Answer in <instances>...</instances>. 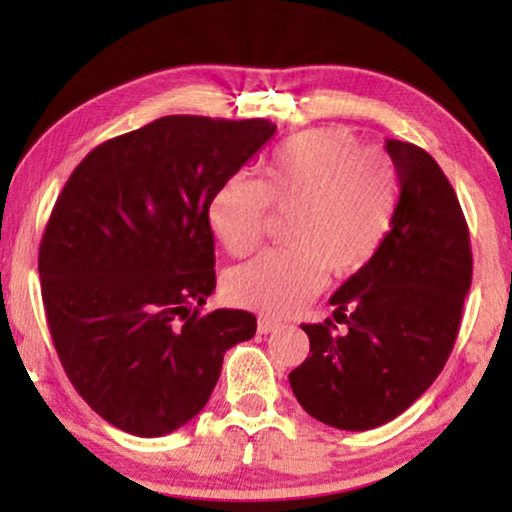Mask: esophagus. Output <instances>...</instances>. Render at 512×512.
Listing matches in <instances>:
<instances>
[{"label":"esophagus","mask_w":512,"mask_h":512,"mask_svg":"<svg viewBox=\"0 0 512 512\" xmlns=\"http://www.w3.org/2000/svg\"><path fill=\"white\" fill-rule=\"evenodd\" d=\"M277 328H282V324H279V321H275V319H268V317L258 319V333H261V335L275 333Z\"/></svg>","instance_id":"obj_1"}]
</instances>
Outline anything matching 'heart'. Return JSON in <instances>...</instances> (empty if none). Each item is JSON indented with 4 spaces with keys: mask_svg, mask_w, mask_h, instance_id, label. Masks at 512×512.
<instances>
[{
    "mask_svg": "<svg viewBox=\"0 0 512 512\" xmlns=\"http://www.w3.org/2000/svg\"><path fill=\"white\" fill-rule=\"evenodd\" d=\"M398 205L394 163L366 151L352 130L312 128L284 139L261 181L230 174L207 202V223L228 254L244 256L261 237L268 207L286 212L284 242L230 272L228 296L265 314H291L314 298L326 268L352 275L387 240Z\"/></svg>",
    "mask_w": 512,
    "mask_h": 512,
    "instance_id": "heart-1",
    "label": "heart"
}]
</instances>
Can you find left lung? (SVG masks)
Segmentation results:
<instances>
[{"label": "left lung", "mask_w": 512, "mask_h": 512, "mask_svg": "<svg viewBox=\"0 0 512 512\" xmlns=\"http://www.w3.org/2000/svg\"><path fill=\"white\" fill-rule=\"evenodd\" d=\"M398 174L394 223L380 251L331 296L347 324H305L310 356L289 373L307 415L368 431L408 410L443 370L471 289L473 256L457 193L436 160L387 139Z\"/></svg>", "instance_id": "obj_1"}]
</instances>
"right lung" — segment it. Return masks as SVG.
Masks as SVG:
<instances>
[{
    "label": "right lung",
    "mask_w": 512,
    "mask_h": 512,
    "mask_svg": "<svg viewBox=\"0 0 512 512\" xmlns=\"http://www.w3.org/2000/svg\"><path fill=\"white\" fill-rule=\"evenodd\" d=\"M265 118L163 116L88 153L39 247L62 368L102 419L156 438L205 408L256 317L200 307L216 289L209 195L275 135Z\"/></svg>",
    "instance_id": "right-lung-1"
}]
</instances>
